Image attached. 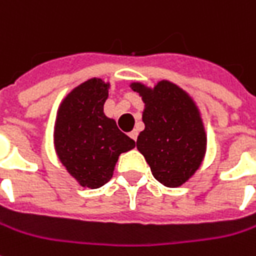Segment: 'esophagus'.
Wrapping results in <instances>:
<instances>
[{
  "label": "esophagus",
  "mask_w": 256,
  "mask_h": 256,
  "mask_svg": "<svg viewBox=\"0 0 256 256\" xmlns=\"http://www.w3.org/2000/svg\"><path fill=\"white\" fill-rule=\"evenodd\" d=\"M137 134H138V133H137V130H132V132H130V133H128V136H130V137H132V138H133V140H137Z\"/></svg>",
  "instance_id": "1"
}]
</instances>
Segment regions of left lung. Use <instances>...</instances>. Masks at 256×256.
<instances>
[{"instance_id":"left-lung-1","label":"left lung","mask_w":256,"mask_h":256,"mask_svg":"<svg viewBox=\"0 0 256 256\" xmlns=\"http://www.w3.org/2000/svg\"><path fill=\"white\" fill-rule=\"evenodd\" d=\"M144 102V130L137 150L150 165L154 178L168 188L185 185L200 168L208 134L199 106L185 90L168 80L154 86L132 82Z\"/></svg>"}]
</instances>
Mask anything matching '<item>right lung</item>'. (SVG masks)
Here are the masks:
<instances>
[{
    "label": "right lung",
    "mask_w": 256,
    "mask_h": 256,
    "mask_svg": "<svg viewBox=\"0 0 256 256\" xmlns=\"http://www.w3.org/2000/svg\"><path fill=\"white\" fill-rule=\"evenodd\" d=\"M109 88L102 78H90L62 98L56 114V154L82 188L104 186L114 176L120 154L136 147L104 112Z\"/></svg>",
    "instance_id": "add662e5"
}]
</instances>
